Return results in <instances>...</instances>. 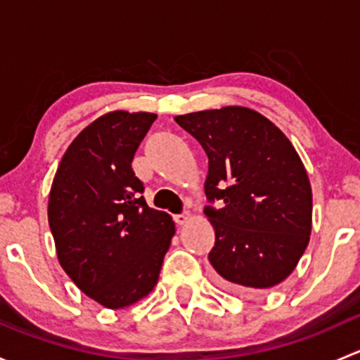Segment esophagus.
Instances as JSON below:
<instances>
[{"instance_id":"34e87169","label":"esophagus","mask_w":360,"mask_h":360,"mask_svg":"<svg viewBox=\"0 0 360 360\" xmlns=\"http://www.w3.org/2000/svg\"><path fill=\"white\" fill-rule=\"evenodd\" d=\"M188 219H190V212H181V214H176V216H174L176 224H184Z\"/></svg>"}]
</instances>
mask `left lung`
I'll return each instance as SVG.
<instances>
[{"label":"left lung","mask_w":360,"mask_h":360,"mask_svg":"<svg viewBox=\"0 0 360 360\" xmlns=\"http://www.w3.org/2000/svg\"><path fill=\"white\" fill-rule=\"evenodd\" d=\"M209 158L205 216L216 231L209 261L238 292L291 275L311 231V188L291 141L257 111L228 106L176 116Z\"/></svg>","instance_id":"left-lung-1"}]
</instances>
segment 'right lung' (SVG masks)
I'll list each match as a JSON object with an SVG mask.
<instances>
[{"label":"right lung","mask_w":360,"mask_h":360,"mask_svg":"<svg viewBox=\"0 0 360 360\" xmlns=\"http://www.w3.org/2000/svg\"><path fill=\"white\" fill-rule=\"evenodd\" d=\"M153 112L112 111L69 144L49 198L60 266L89 297L123 308L157 285L176 233L172 217L148 207L132 170Z\"/></svg>","instance_id":"1"}]
</instances>
